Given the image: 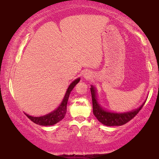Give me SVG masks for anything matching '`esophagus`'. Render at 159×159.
I'll return each instance as SVG.
<instances>
[{
    "instance_id": "1",
    "label": "esophagus",
    "mask_w": 159,
    "mask_h": 159,
    "mask_svg": "<svg viewBox=\"0 0 159 159\" xmlns=\"http://www.w3.org/2000/svg\"><path fill=\"white\" fill-rule=\"evenodd\" d=\"M84 78L86 80H90L92 78V74H90V72H86L84 74Z\"/></svg>"
}]
</instances>
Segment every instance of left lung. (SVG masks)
<instances>
[{"mask_svg": "<svg viewBox=\"0 0 159 159\" xmlns=\"http://www.w3.org/2000/svg\"><path fill=\"white\" fill-rule=\"evenodd\" d=\"M90 91L91 95H92L93 114L99 122L107 126H118L127 123L138 114L145 103L144 102L138 109L130 112L123 113V114L111 113L106 111L105 110H104L99 106L98 101H97L96 92L93 86H92V88H90Z\"/></svg>", "mask_w": 159, "mask_h": 159, "instance_id": "8db88e82", "label": "left lung"}]
</instances>
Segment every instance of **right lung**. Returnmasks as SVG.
<instances>
[{"instance_id": "obj_1", "label": "right lung", "mask_w": 159, "mask_h": 159, "mask_svg": "<svg viewBox=\"0 0 159 159\" xmlns=\"http://www.w3.org/2000/svg\"><path fill=\"white\" fill-rule=\"evenodd\" d=\"M80 81V79H77L75 80L74 82L71 83V85L69 86L68 89L66 90V93L64 96V98L63 99L62 102L60 104V106L58 108L55 110V111L50 113L43 116H40V117H33L31 116H29L26 114L29 119L31 121L36 123V124L40 125H55L58 122H60L65 116V114L66 113V106H67V102H68L69 97L70 93H71V90H73V88L75 87L78 83Z\"/></svg>"}]
</instances>
